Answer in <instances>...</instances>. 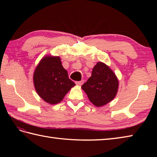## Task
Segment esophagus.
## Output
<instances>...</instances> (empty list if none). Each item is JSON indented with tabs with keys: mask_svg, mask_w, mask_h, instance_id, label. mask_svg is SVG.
<instances>
[{
	"mask_svg": "<svg viewBox=\"0 0 157 157\" xmlns=\"http://www.w3.org/2000/svg\"><path fill=\"white\" fill-rule=\"evenodd\" d=\"M83 83H84V81L83 80H81V81H78V82H75V84H77V85H78V86H82V84Z\"/></svg>",
	"mask_w": 157,
	"mask_h": 157,
	"instance_id": "34e87169",
	"label": "esophagus"
}]
</instances>
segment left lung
<instances>
[{"label": "left lung", "mask_w": 157, "mask_h": 157, "mask_svg": "<svg viewBox=\"0 0 157 157\" xmlns=\"http://www.w3.org/2000/svg\"><path fill=\"white\" fill-rule=\"evenodd\" d=\"M118 87L119 82L114 72L102 62L97 63L90 78L82 86L90 101L98 107L114 99Z\"/></svg>", "instance_id": "obj_1"}]
</instances>
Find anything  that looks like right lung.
<instances>
[{"mask_svg": "<svg viewBox=\"0 0 157 157\" xmlns=\"http://www.w3.org/2000/svg\"><path fill=\"white\" fill-rule=\"evenodd\" d=\"M33 79L36 92L51 105L62 101L67 93L75 85L69 78L59 56L43 57L36 67Z\"/></svg>", "mask_w": 157, "mask_h": 157, "instance_id": "1", "label": "right lung"}]
</instances>
